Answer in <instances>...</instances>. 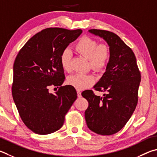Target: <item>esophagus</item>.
<instances>
[{
    "label": "esophagus",
    "instance_id": "1",
    "mask_svg": "<svg viewBox=\"0 0 157 157\" xmlns=\"http://www.w3.org/2000/svg\"><path fill=\"white\" fill-rule=\"evenodd\" d=\"M77 93H78V98H81L82 95H81V92H80V91H79V90H77Z\"/></svg>",
    "mask_w": 157,
    "mask_h": 157
}]
</instances>
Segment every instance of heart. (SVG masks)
Segmentation results:
<instances>
[{"label":"heart","instance_id":"b5f03b06","mask_svg":"<svg viewBox=\"0 0 157 157\" xmlns=\"http://www.w3.org/2000/svg\"><path fill=\"white\" fill-rule=\"evenodd\" d=\"M74 49L79 55L88 59V67L97 72H103L109 64L111 53L108 45L99 43L96 39L89 36H84L74 46ZM72 54L70 50L64 49L60 55V64L64 71L71 70ZM96 78L92 74L77 73L67 78V82L78 90H84L92 86Z\"/></svg>","mask_w":157,"mask_h":157}]
</instances>
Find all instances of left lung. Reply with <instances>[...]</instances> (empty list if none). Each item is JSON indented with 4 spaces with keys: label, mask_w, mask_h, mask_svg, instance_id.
I'll return each instance as SVG.
<instances>
[{
    "label": "left lung",
    "mask_w": 157,
    "mask_h": 157,
    "mask_svg": "<svg viewBox=\"0 0 157 157\" xmlns=\"http://www.w3.org/2000/svg\"><path fill=\"white\" fill-rule=\"evenodd\" d=\"M89 31L107 42L111 57L106 72L94 86L105 92L104 96L95 95L92 90L82 93L88 102L85 119L93 132L111 135L124 128L135 110L141 73L135 53L117 34L95 29Z\"/></svg>",
    "instance_id": "1"
}]
</instances>
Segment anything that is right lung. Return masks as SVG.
Returning a JSON list of instances; mask_svg holds the SVG:
<instances>
[{
  "instance_id": "right-lung-1",
  "label": "right lung",
  "mask_w": 157,
  "mask_h": 157,
  "mask_svg": "<svg viewBox=\"0 0 157 157\" xmlns=\"http://www.w3.org/2000/svg\"><path fill=\"white\" fill-rule=\"evenodd\" d=\"M82 33L80 29L47 28L31 38L16 56L13 99L23 123L33 132L48 135L58 130L77 99L75 88L62 86L65 75L59 59L62 51ZM51 86L59 88L51 94Z\"/></svg>"
}]
</instances>
